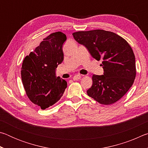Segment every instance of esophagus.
<instances>
[{
	"label": "esophagus",
	"mask_w": 148,
	"mask_h": 148,
	"mask_svg": "<svg viewBox=\"0 0 148 148\" xmlns=\"http://www.w3.org/2000/svg\"><path fill=\"white\" fill-rule=\"evenodd\" d=\"M80 78H81V75L77 74V75H75V76L73 77V80H78Z\"/></svg>",
	"instance_id": "1"
}]
</instances>
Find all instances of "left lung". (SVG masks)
Here are the masks:
<instances>
[{"instance_id":"left-lung-1","label":"left lung","mask_w":148,"mask_h":148,"mask_svg":"<svg viewBox=\"0 0 148 148\" xmlns=\"http://www.w3.org/2000/svg\"><path fill=\"white\" fill-rule=\"evenodd\" d=\"M72 35L94 59H103L104 74L92 75V85L87 91L88 96L104 105L119 101L131 88L136 77L134 54L128 42L104 30L78 31Z\"/></svg>"}]
</instances>
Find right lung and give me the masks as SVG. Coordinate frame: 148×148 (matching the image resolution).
<instances>
[{"label":"right lung","instance_id":"right-lung-1","mask_svg":"<svg viewBox=\"0 0 148 148\" xmlns=\"http://www.w3.org/2000/svg\"><path fill=\"white\" fill-rule=\"evenodd\" d=\"M66 40L61 32L49 34L22 64L21 75L26 94L42 110L59 101L67 87V82L56 75L57 66L64 59L62 44Z\"/></svg>","mask_w":148,"mask_h":148}]
</instances>
